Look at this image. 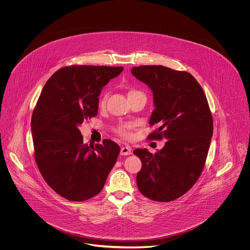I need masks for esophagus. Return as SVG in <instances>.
I'll list each match as a JSON object with an SVG mask.
<instances>
[{
  "mask_svg": "<svg viewBox=\"0 0 250 250\" xmlns=\"http://www.w3.org/2000/svg\"><path fill=\"white\" fill-rule=\"evenodd\" d=\"M131 148L129 146H123L121 148V155H131Z\"/></svg>",
  "mask_w": 250,
  "mask_h": 250,
  "instance_id": "obj_1",
  "label": "esophagus"
}]
</instances>
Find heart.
<instances>
[{
    "label": "heart",
    "instance_id": "b5f03b06",
    "mask_svg": "<svg viewBox=\"0 0 250 250\" xmlns=\"http://www.w3.org/2000/svg\"><path fill=\"white\" fill-rule=\"evenodd\" d=\"M141 92L139 91H136V90H131L128 93V96L129 95H135V94H139ZM107 94L105 93L103 94V95L101 96L100 100H99V106L101 107H105L106 105V102H107ZM116 132L121 135L122 137H125V138H128L129 137V131H128V127L125 125H119L116 126L115 128Z\"/></svg>",
    "mask_w": 250,
    "mask_h": 250
}]
</instances>
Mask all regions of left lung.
<instances>
[{"label":"left lung","mask_w":250,"mask_h":250,"mask_svg":"<svg viewBox=\"0 0 250 250\" xmlns=\"http://www.w3.org/2000/svg\"><path fill=\"white\" fill-rule=\"evenodd\" d=\"M153 92L155 109L150 125H159L150 140L167 139L155 155L147 149L133 153L142 160L137 174L140 192L155 202H171L183 196L202 174L213 136V117L202 86L190 73L163 65L131 69Z\"/></svg>","instance_id":"1"}]
</instances>
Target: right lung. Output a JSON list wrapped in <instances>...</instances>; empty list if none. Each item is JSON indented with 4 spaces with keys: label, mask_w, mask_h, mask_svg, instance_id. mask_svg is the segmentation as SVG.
Wrapping results in <instances>:
<instances>
[{
    "label": "right lung",
    "mask_w": 250,
    "mask_h": 250,
    "mask_svg": "<svg viewBox=\"0 0 250 250\" xmlns=\"http://www.w3.org/2000/svg\"><path fill=\"white\" fill-rule=\"evenodd\" d=\"M123 66L73 65L55 72L45 84L31 122L40 173L60 196L83 202L96 196L119 155L117 143H83L78 126L97 114L102 88Z\"/></svg>",
    "instance_id": "right-lung-1"
}]
</instances>
